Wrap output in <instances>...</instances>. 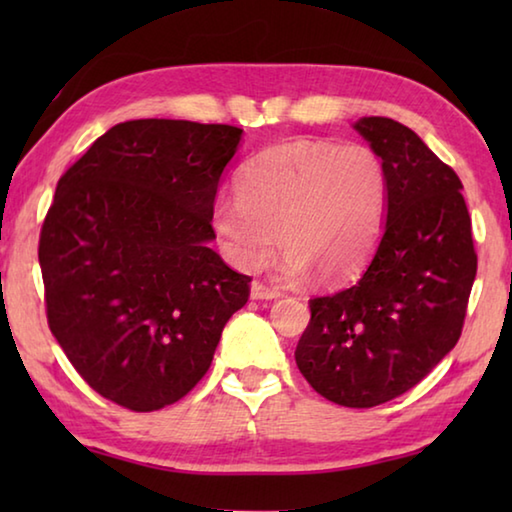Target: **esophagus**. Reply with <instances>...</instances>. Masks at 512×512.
Instances as JSON below:
<instances>
[{
  "label": "esophagus",
  "instance_id": "esophagus-1",
  "mask_svg": "<svg viewBox=\"0 0 512 512\" xmlns=\"http://www.w3.org/2000/svg\"><path fill=\"white\" fill-rule=\"evenodd\" d=\"M250 298L253 300H273V298H280V291L275 287H268L264 282H253L250 284Z\"/></svg>",
  "mask_w": 512,
  "mask_h": 512
}]
</instances>
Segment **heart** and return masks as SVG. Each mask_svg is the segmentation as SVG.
Returning <instances> with one entry per match:
<instances>
[{
    "instance_id": "b5f03b06",
    "label": "heart",
    "mask_w": 512,
    "mask_h": 512,
    "mask_svg": "<svg viewBox=\"0 0 512 512\" xmlns=\"http://www.w3.org/2000/svg\"><path fill=\"white\" fill-rule=\"evenodd\" d=\"M388 196V169L372 146L298 140L244 164L239 192L214 201L212 228L223 253L244 271L273 255L282 232L291 275L314 268L323 282H341L375 250Z\"/></svg>"
}]
</instances>
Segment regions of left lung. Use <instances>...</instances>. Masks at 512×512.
Here are the masks:
<instances>
[{"mask_svg": "<svg viewBox=\"0 0 512 512\" xmlns=\"http://www.w3.org/2000/svg\"><path fill=\"white\" fill-rule=\"evenodd\" d=\"M354 128L388 169L384 237L352 287L309 300L296 363L325 400L370 409L411 391L461 339L476 250L456 171L400 121Z\"/></svg>", "mask_w": 512, "mask_h": 512, "instance_id": "8db88e82", "label": "left lung"}]
</instances>
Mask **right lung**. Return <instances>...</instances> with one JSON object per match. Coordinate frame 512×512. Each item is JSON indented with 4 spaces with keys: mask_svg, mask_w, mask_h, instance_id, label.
<instances>
[{
    "mask_svg": "<svg viewBox=\"0 0 512 512\" xmlns=\"http://www.w3.org/2000/svg\"><path fill=\"white\" fill-rule=\"evenodd\" d=\"M241 128L185 119L112 126L58 180L38 259L51 334L101 397L137 413L210 368L250 277L207 248Z\"/></svg>",
    "mask_w": 512,
    "mask_h": 512,
    "instance_id": "add662e5",
    "label": "right lung"
}]
</instances>
